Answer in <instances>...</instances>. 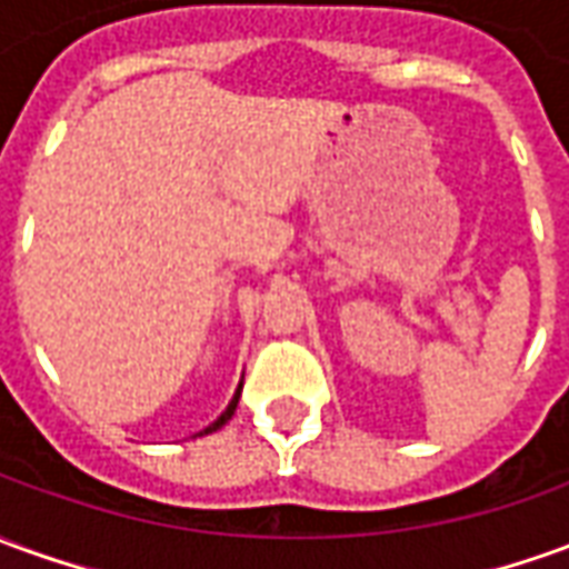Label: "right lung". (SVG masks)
Returning a JSON list of instances; mask_svg holds the SVG:
<instances>
[{
    "mask_svg": "<svg viewBox=\"0 0 569 569\" xmlns=\"http://www.w3.org/2000/svg\"><path fill=\"white\" fill-rule=\"evenodd\" d=\"M237 399H240V393H237L234 399H231V406L224 408V411H222V418L216 420V423H210V427L203 429V432H200V436H207V432H216V429H219V427H224V423H228V420H231V415H234V408H237Z\"/></svg>",
    "mask_w": 569,
    "mask_h": 569,
    "instance_id": "1",
    "label": "right lung"
}]
</instances>
